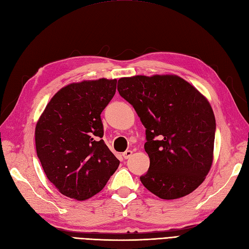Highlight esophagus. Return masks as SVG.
Segmentation results:
<instances>
[{"label":"esophagus","instance_id":"1","mask_svg":"<svg viewBox=\"0 0 249 249\" xmlns=\"http://www.w3.org/2000/svg\"><path fill=\"white\" fill-rule=\"evenodd\" d=\"M132 154H133V151L126 150V151H124V152L123 153V156H124V160H128V159H130V157L132 156Z\"/></svg>","mask_w":249,"mask_h":249}]
</instances>
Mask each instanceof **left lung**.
<instances>
[{
	"label": "left lung",
	"mask_w": 249,
	"mask_h": 249,
	"mask_svg": "<svg viewBox=\"0 0 249 249\" xmlns=\"http://www.w3.org/2000/svg\"><path fill=\"white\" fill-rule=\"evenodd\" d=\"M117 89L145 128L150 167L142 185L162 199L195 191L213 160L215 118L207 98L177 75L124 77Z\"/></svg>",
	"instance_id": "1"
}]
</instances>
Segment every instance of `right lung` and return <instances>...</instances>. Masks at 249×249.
I'll use <instances>...</instances> for the list:
<instances>
[{
  "label": "right lung",
  "mask_w": 249,
  "mask_h": 249,
  "mask_svg": "<svg viewBox=\"0 0 249 249\" xmlns=\"http://www.w3.org/2000/svg\"><path fill=\"white\" fill-rule=\"evenodd\" d=\"M116 79L74 82L53 96L35 131L36 150L51 183L84 201L100 192L119 160L104 139L101 112L116 92Z\"/></svg>",
  "instance_id": "1"
}]
</instances>
